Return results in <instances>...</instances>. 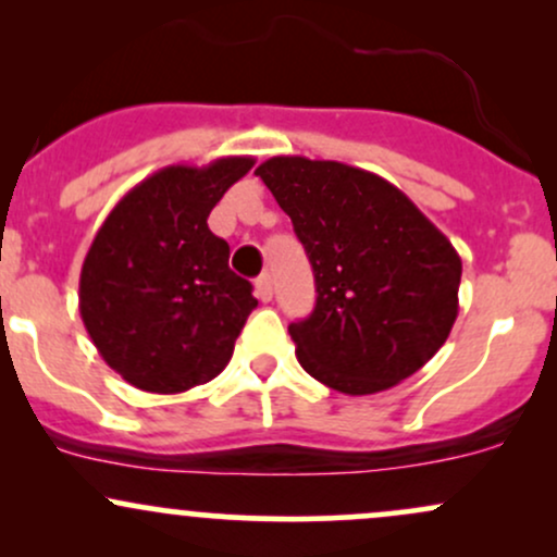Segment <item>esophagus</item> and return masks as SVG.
<instances>
[{
    "label": "esophagus",
    "mask_w": 557,
    "mask_h": 557,
    "mask_svg": "<svg viewBox=\"0 0 557 557\" xmlns=\"http://www.w3.org/2000/svg\"><path fill=\"white\" fill-rule=\"evenodd\" d=\"M256 296H259V301H272V277L269 274H261L259 280H256Z\"/></svg>",
    "instance_id": "34e87169"
}]
</instances>
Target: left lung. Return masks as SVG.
Returning a JSON list of instances; mask_svg holds the SVG:
<instances>
[{"mask_svg":"<svg viewBox=\"0 0 557 557\" xmlns=\"http://www.w3.org/2000/svg\"><path fill=\"white\" fill-rule=\"evenodd\" d=\"M307 250L317 304L290 322L301 368L348 396L418 372L457 320L462 261L444 232L383 176L274 156L256 169Z\"/></svg>","mask_w":557,"mask_h":557,"instance_id":"8db88e82","label":"left lung"}]
</instances>
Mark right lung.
Returning <instances> with one entry per match:
<instances>
[{
  "label": "right lung",
  "mask_w": 557,
  "mask_h": 557,
  "mask_svg": "<svg viewBox=\"0 0 557 557\" xmlns=\"http://www.w3.org/2000/svg\"><path fill=\"white\" fill-rule=\"evenodd\" d=\"M250 156L166 166L132 187L97 230L78 280V311L108 368L150 394H182L227 368L256 309L209 230Z\"/></svg>",
  "instance_id": "obj_1"
}]
</instances>
